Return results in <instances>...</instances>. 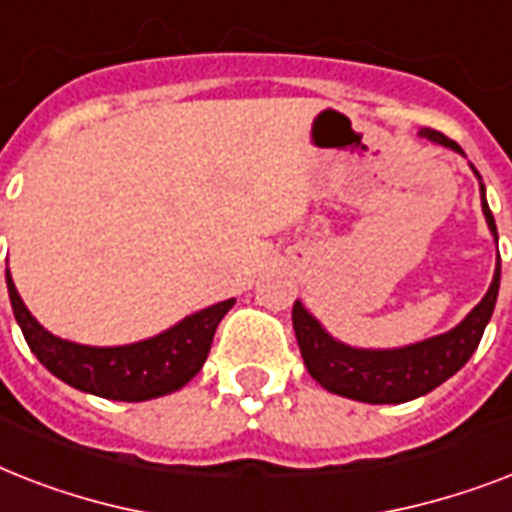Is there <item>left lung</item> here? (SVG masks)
I'll use <instances>...</instances> for the list:
<instances>
[{
  "instance_id": "left-lung-1",
  "label": "left lung",
  "mask_w": 512,
  "mask_h": 512,
  "mask_svg": "<svg viewBox=\"0 0 512 512\" xmlns=\"http://www.w3.org/2000/svg\"><path fill=\"white\" fill-rule=\"evenodd\" d=\"M420 135L462 154V148L441 132L422 130ZM481 207H484L486 223L497 239V225H494L492 209L486 204L484 185H481ZM497 292H500V260H497L492 287L460 327H454L446 335L430 337L425 342L396 350L348 348V345L332 340L300 303H295L292 308V327H295L305 369L311 372V377L321 388H327L329 393H337V396L353 398V401H364V404H404V401L430 393L468 364V358L473 356V350L484 337L486 324L492 319Z\"/></svg>"
}]
</instances>
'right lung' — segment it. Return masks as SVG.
Wrapping results in <instances>:
<instances>
[{"label":"right lung","instance_id":"1","mask_svg":"<svg viewBox=\"0 0 512 512\" xmlns=\"http://www.w3.org/2000/svg\"><path fill=\"white\" fill-rule=\"evenodd\" d=\"M7 292H10L15 321L20 324L31 353L71 388L111 401H148L183 388L204 366L217 324L236 303V300H225L204 308L151 340L119 345V348H90V345L60 340L39 327V321L20 300L10 271H7Z\"/></svg>","mask_w":512,"mask_h":512}]
</instances>
